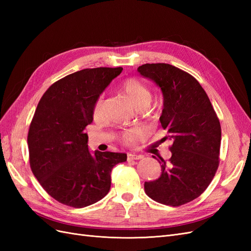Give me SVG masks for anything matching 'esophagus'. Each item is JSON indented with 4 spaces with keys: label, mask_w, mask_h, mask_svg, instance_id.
Returning a JSON list of instances; mask_svg holds the SVG:
<instances>
[{
    "label": "esophagus",
    "mask_w": 251,
    "mask_h": 251,
    "mask_svg": "<svg viewBox=\"0 0 251 251\" xmlns=\"http://www.w3.org/2000/svg\"><path fill=\"white\" fill-rule=\"evenodd\" d=\"M142 156L141 155H137V154H127V160H138V159H141Z\"/></svg>",
    "instance_id": "obj_1"
}]
</instances>
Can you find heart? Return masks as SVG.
<instances>
[{"label":"heart","mask_w":251,"mask_h":251,"mask_svg":"<svg viewBox=\"0 0 251 251\" xmlns=\"http://www.w3.org/2000/svg\"><path fill=\"white\" fill-rule=\"evenodd\" d=\"M121 92H123L126 100L130 102L133 107L137 110L140 108H148L151 102V92L149 89L137 79L130 78L121 82ZM102 111V100L98 98L93 105L92 114L95 118L100 117ZM141 135L140 130L134 128L124 134V139L126 142H133Z\"/></svg>","instance_id":"1"}]
</instances>
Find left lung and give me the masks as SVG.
<instances>
[{
  "instance_id": "left-lung-1",
  "label": "left lung",
  "mask_w": 251,
  "mask_h": 251,
  "mask_svg": "<svg viewBox=\"0 0 251 251\" xmlns=\"http://www.w3.org/2000/svg\"><path fill=\"white\" fill-rule=\"evenodd\" d=\"M137 71L161 90L159 120L168 131L163 139L173 142L170 160L159 158L161 176L146 182L144 191L159 203L180 206L198 198L214 178L221 126L206 92L191 74L169 64H146Z\"/></svg>"
}]
</instances>
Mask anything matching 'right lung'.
Wrapping results in <instances>:
<instances>
[{
	"label": "right lung",
	"instance_id": "1",
	"mask_svg": "<svg viewBox=\"0 0 251 251\" xmlns=\"http://www.w3.org/2000/svg\"><path fill=\"white\" fill-rule=\"evenodd\" d=\"M123 68H94L57 80L37 104L28 132L30 166L52 198L81 208L110 191L111 171L126 154L91 153L85 128L93 121V105Z\"/></svg>",
	"mask_w": 251,
	"mask_h": 251
}]
</instances>
